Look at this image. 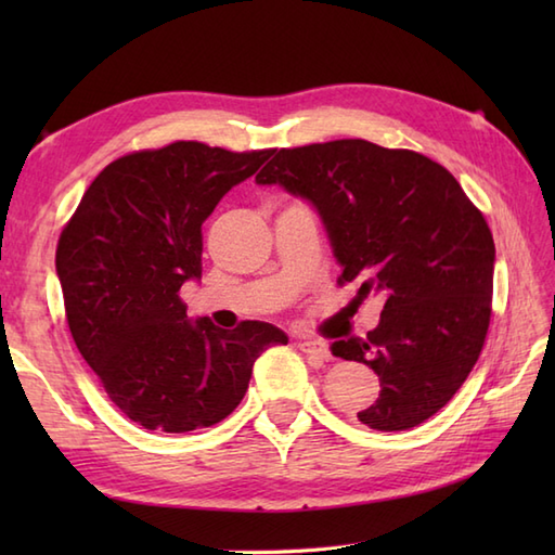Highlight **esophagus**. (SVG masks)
I'll return each instance as SVG.
<instances>
[{"instance_id":"1","label":"esophagus","mask_w":555,"mask_h":555,"mask_svg":"<svg viewBox=\"0 0 555 555\" xmlns=\"http://www.w3.org/2000/svg\"><path fill=\"white\" fill-rule=\"evenodd\" d=\"M298 348L305 352V356L312 358V360H317V362H324V360L332 358V352H328V348H326L324 340H314V338L300 340Z\"/></svg>"}]
</instances>
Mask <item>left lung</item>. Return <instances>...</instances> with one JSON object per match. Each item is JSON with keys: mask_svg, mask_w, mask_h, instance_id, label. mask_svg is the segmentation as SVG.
Masks as SVG:
<instances>
[{"mask_svg": "<svg viewBox=\"0 0 555 555\" xmlns=\"http://www.w3.org/2000/svg\"><path fill=\"white\" fill-rule=\"evenodd\" d=\"M255 181L308 199L338 284H360L358 302L384 300L367 336L332 344L336 358L379 376V398L358 420L376 431L429 420L463 386L487 338L496 247L481 211L441 164L360 138L279 150Z\"/></svg>", "mask_w": 555, "mask_h": 555, "instance_id": "left-lung-1", "label": "left lung"}]
</instances>
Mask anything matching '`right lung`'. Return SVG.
<instances>
[{"label": "right lung", "mask_w": 555, "mask_h": 555, "mask_svg": "<svg viewBox=\"0 0 555 555\" xmlns=\"http://www.w3.org/2000/svg\"><path fill=\"white\" fill-rule=\"evenodd\" d=\"M271 150L195 140L104 167L59 235L56 276L80 356L126 417L183 434L229 417L259 352L288 336L267 322L233 332L188 320L179 296L203 276V223Z\"/></svg>", "instance_id": "right-lung-1"}]
</instances>
